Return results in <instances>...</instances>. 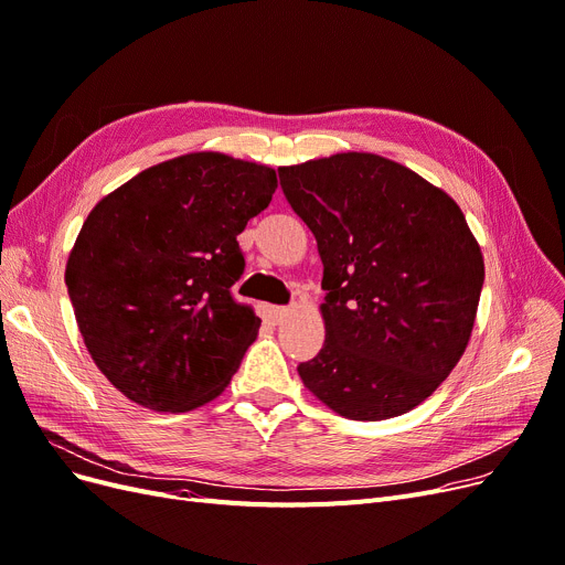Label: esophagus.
I'll list each match as a JSON object with an SVG mask.
<instances>
[{
  "instance_id": "esophagus-1",
  "label": "esophagus",
  "mask_w": 565,
  "mask_h": 565,
  "mask_svg": "<svg viewBox=\"0 0 565 565\" xmlns=\"http://www.w3.org/2000/svg\"><path fill=\"white\" fill-rule=\"evenodd\" d=\"M288 313H290V307H273V309H269V318H273L275 323H281L284 318H288Z\"/></svg>"
}]
</instances>
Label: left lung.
Returning <instances> with one entry per match:
<instances>
[{
	"label": "left lung",
	"mask_w": 565,
	"mask_h": 565,
	"mask_svg": "<svg viewBox=\"0 0 565 565\" xmlns=\"http://www.w3.org/2000/svg\"><path fill=\"white\" fill-rule=\"evenodd\" d=\"M279 180L323 260L326 343L298 364L302 383L349 420L415 408L466 351L484 281L459 205L362 152L284 166Z\"/></svg>",
	"instance_id": "left-lung-1"
}]
</instances>
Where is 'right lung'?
<instances>
[{
  "label": "right lung",
  "mask_w": 565,
  "mask_h": 565,
  "mask_svg": "<svg viewBox=\"0 0 565 565\" xmlns=\"http://www.w3.org/2000/svg\"><path fill=\"white\" fill-rule=\"evenodd\" d=\"M275 189L273 168L193 152L89 212L66 288L92 360L121 395L170 413L222 395L260 328L231 290L244 273L237 235Z\"/></svg>",
  "instance_id": "1"
}]
</instances>
